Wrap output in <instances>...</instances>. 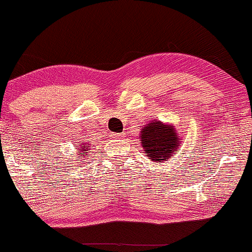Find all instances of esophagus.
<instances>
[{"instance_id": "1", "label": "esophagus", "mask_w": 252, "mask_h": 252, "mask_svg": "<svg viewBox=\"0 0 252 252\" xmlns=\"http://www.w3.org/2000/svg\"><path fill=\"white\" fill-rule=\"evenodd\" d=\"M123 135H124L123 133H122V134H120V133H114V134H112L113 138H120V136H123Z\"/></svg>"}]
</instances>
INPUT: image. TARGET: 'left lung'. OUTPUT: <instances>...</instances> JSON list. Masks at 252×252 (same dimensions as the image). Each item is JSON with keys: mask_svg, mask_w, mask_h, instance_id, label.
Returning <instances> with one entry per match:
<instances>
[{"mask_svg": "<svg viewBox=\"0 0 252 252\" xmlns=\"http://www.w3.org/2000/svg\"><path fill=\"white\" fill-rule=\"evenodd\" d=\"M140 139L145 154L150 161L156 163L168 161L181 146L178 141L181 138L177 135L175 127L156 120L142 127Z\"/></svg>", "mask_w": 252, "mask_h": 252, "instance_id": "left-lung-1", "label": "left lung"}]
</instances>
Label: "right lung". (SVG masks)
Listing matches in <instances>:
<instances>
[{
	"label": "right lung",
	"instance_id": "right-lung-1",
	"mask_svg": "<svg viewBox=\"0 0 252 252\" xmlns=\"http://www.w3.org/2000/svg\"><path fill=\"white\" fill-rule=\"evenodd\" d=\"M78 146H80V148H77V152H78V158H86L87 156V153H89V143H82V145H80L78 143Z\"/></svg>",
	"mask_w": 252,
	"mask_h": 252
}]
</instances>
